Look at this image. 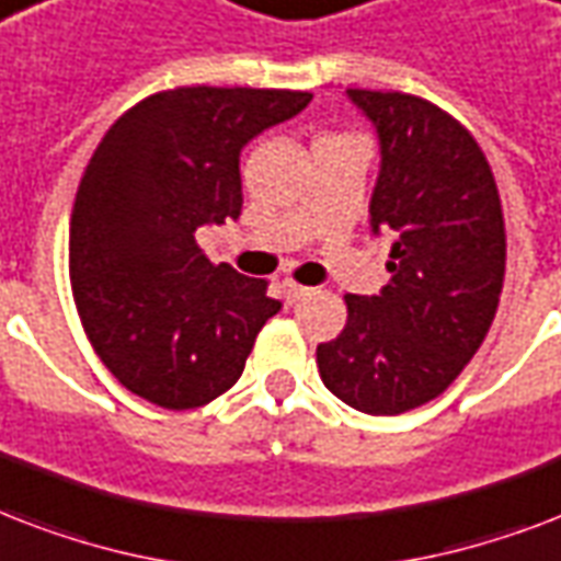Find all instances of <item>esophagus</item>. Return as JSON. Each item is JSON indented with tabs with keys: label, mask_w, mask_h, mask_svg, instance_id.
Returning a JSON list of instances; mask_svg holds the SVG:
<instances>
[{
	"label": "esophagus",
	"mask_w": 561,
	"mask_h": 561,
	"mask_svg": "<svg viewBox=\"0 0 561 561\" xmlns=\"http://www.w3.org/2000/svg\"><path fill=\"white\" fill-rule=\"evenodd\" d=\"M284 295H286V301L295 304V301H301V298H307V295L312 293L310 286H301V284H295L293 277H284Z\"/></svg>",
	"instance_id": "1"
}]
</instances>
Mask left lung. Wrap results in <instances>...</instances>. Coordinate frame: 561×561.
<instances>
[{
	"instance_id": "left-lung-1",
	"label": "left lung",
	"mask_w": 561,
	"mask_h": 561,
	"mask_svg": "<svg viewBox=\"0 0 561 561\" xmlns=\"http://www.w3.org/2000/svg\"><path fill=\"white\" fill-rule=\"evenodd\" d=\"M380 140L371 231L392 233L380 295H345L348 321L316 348L319 375L368 415H401L454 383L501 301L506 231L492 167L427 99L348 90Z\"/></svg>"
}]
</instances>
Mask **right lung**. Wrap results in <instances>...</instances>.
Masks as SVG:
<instances>
[{"label": "right lung", "mask_w": 561, "mask_h": 561, "mask_svg": "<svg viewBox=\"0 0 561 561\" xmlns=\"http://www.w3.org/2000/svg\"><path fill=\"white\" fill-rule=\"evenodd\" d=\"M301 90L178 87L142 99L93 151L69 219L78 316L107 371L163 410L240 380L280 301L213 266L195 233L240 219V151L310 104Z\"/></svg>", "instance_id": "add662e5"}]
</instances>
